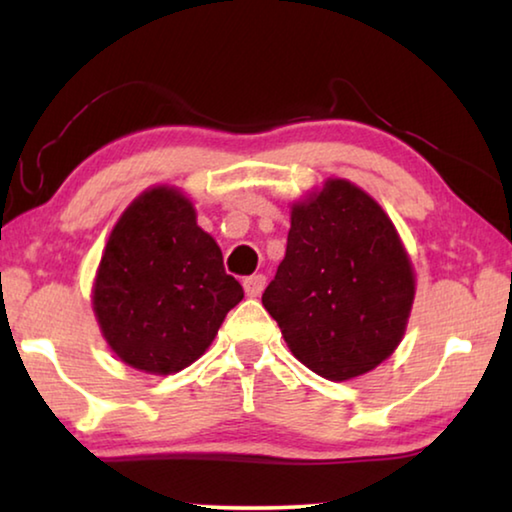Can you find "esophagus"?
I'll return each mask as SVG.
<instances>
[{"label": "esophagus", "instance_id": "34e87169", "mask_svg": "<svg viewBox=\"0 0 512 512\" xmlns=\"http://www.w3.org/2000/svg\"><path fill=\"white\" fill-rule=\"evenodd\" d=\"M264 287H266V275H262V273L250 275V277H246V280H244V289H246V293H248L250 298H257L259 293L264 291Z\"/></svg>", "mask_w": 512, "mask_h": 512}]
</instances>
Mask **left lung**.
<instances>
[{"label": "left lung", "mask_w": 512, "mask_h": 512, "mask_svg": "<svg viewBox=\"0 0 512 512\" xmlns=\"http://www.w3.org/2000/svg\"><path fill=\"white\" fill-rule=\"evenodd\" d=\"M413 293V268L391 219L348 180H327L293 205L287 255L262 302L309 370L343 381L391 357Z\"/></svg>", "instance_id": "left-lung-1"}]
</instances>
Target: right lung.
Here are the masks:
<instances>
[{"label":"right lung","mask_w":512,"mask_h":512,"mask_svg":"<svg viewBox=\"0 0 512 512\" xmlns=\"http://www.w3.org/2000/svg\"><path fill=\"white\" fill-rule=\"evenodd\" d=\"M244 289L225 273L216 241L169 187L144 192L121 214L101 257L94 314L117 357L137 370L169 375L214 341Z\"/></svg>","instance_id":"right-lung-1"}]
</instances>
